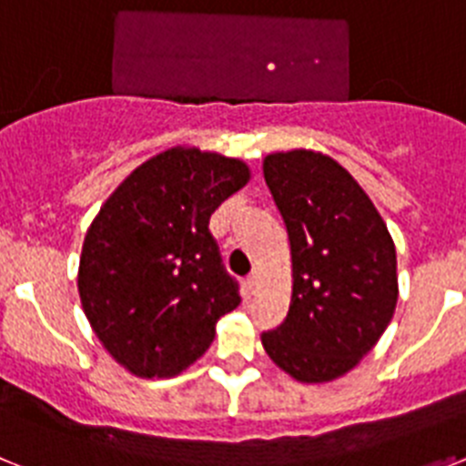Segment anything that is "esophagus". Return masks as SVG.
Masks as SVG:
<instances>
[{
    "label": "esophagus",
    "mask_w": 466,
    "mask_h": 466,
    "mask_svg": "<svg viewBox=\"0 0 466 466\" xmlns=\"http://www.w3.org/2000/svg\"><path fill=\"white\" fill-rule=\"evenodd\" d=\"M245 287H247V289H249V291L257 289V287H258V273H257V270H254V273L245 279Z\"/></svg>",
    "instance_id": "obj_1"
}]
</instances>
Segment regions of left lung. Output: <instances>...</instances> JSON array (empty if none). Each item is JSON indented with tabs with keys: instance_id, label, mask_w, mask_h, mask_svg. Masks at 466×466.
<instances>
[{
	"instance_id": "8db88e82",
	"label": "left lung",
	"mask_w": 466,
	"mask_h": 466,
	"mask_svg": "<svg viewBox=\"0 0 466 466\" xmlns=\"http://www.w3.org/2000/svg\"><path fill=\"white\" fill-rule=\"evenodd\" d=\"M263 177L289 236L291 300L263 333L266 355L294 380L345 376L392 322L397 249L369 193L322 151H275Z\"/></svg>"
}]
</instances>
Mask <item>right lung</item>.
Returning <instances> with one entry per match:
<instances>
[{
	"instance_id": "1",
	"label": "right lung",
	"mask_w": 466,
	"mask_h": 466,
	"mask_svg": "<svg viewBox=\"0 0 466 466\" xmlns=\"http://www.w3.org/2000/svg\"><path fill=\"white\" fill-rule=\"evenodd\" d=\"M249 179L245 160L179 144L135 167L90 221L76 275L81 308L133 376L187 371L240 303L208 224Z\"/></svg>"
}]
</instances>
